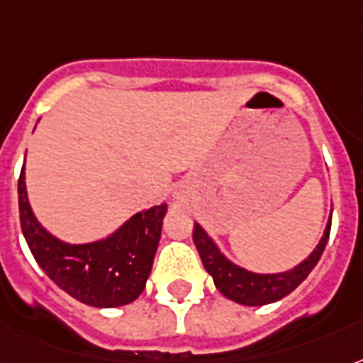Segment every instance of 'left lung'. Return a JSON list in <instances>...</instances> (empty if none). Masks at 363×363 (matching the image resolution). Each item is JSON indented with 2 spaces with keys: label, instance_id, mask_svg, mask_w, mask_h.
<instances>
[{
  "label": "left lung",
  "instance_id": "left-lung-1",
  "mask_svg": "<svg viewBox=\"0 0 363 363\" xmlns=\"http://www.w3.org/2000/svg\"><path fill=\"white\" fill-rule=\"evenodd\" d=\"M329 230H331V220L328 223V228L323 232L322 240L318 243V247L311 253L308 259H304L298 267H295L289 272L281 274H253L249 270L236 267L234 262L226 259L213 240L206 234L198 223L194 226V243L200 253V259L203 262L206 270L213 276V281L217 289L230 301H236L240 304L247 306H262V304L280 301L286 295L295 289L297 286L306 280V276L312 272V268L316 267L323 249L328 245Z\"/></svg>",
  "mask_w": 363,
  "mask_h": 363
}]
</instances>
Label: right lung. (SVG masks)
<instances>
[{"mask_svg": "<svg viewBox=\"0 0 363 363\" xmlns=\"http://www.w3.org/2000/svg\"><path fill=\"white\" fill-rule=\"evenodd\" d=\"M18 211L22 234L41 270L79 303L114 308L133 303L145 289L167 206L163 203L133 215L106 240L70 245L51 236L35 220L28 203L22 165Z\"/></svg>", "mask_w": 363, "mask_h": 363, "instance_id": "add662e5", "label": "right lung"}]
</instances>
